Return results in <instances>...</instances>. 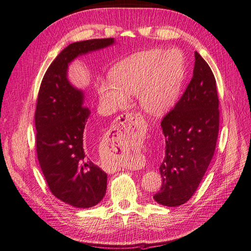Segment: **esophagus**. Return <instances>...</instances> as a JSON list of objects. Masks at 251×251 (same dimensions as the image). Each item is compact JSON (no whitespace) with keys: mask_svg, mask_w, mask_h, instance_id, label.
I'll list each match as a JSON object with an SVG mask.
<instances>
[{"mask_svg":"<svg viewBox=\"0 0 251 251\" xmlns=\"http://www.w3.org/2000/svg\"><path fill=\"white\" fill-rule=\"evenodd\" d=\"M143 121V116L139 112H125V114L121 115L117 121L115 125V130H118L124 133L125 135H130L131 132L135 130V128L139 126ZM119 170L118 166L111 165L107 168L108 172H116Z\"/></svg>","mask_w":251,"mask_h":251,"instance_id":"34e87169","label":"esophagus"}]
</instances>
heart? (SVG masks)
Returning <instances> with one entry per match:
<instances>
[{
	"label": "heart",
	"mask_w": 251,
	"mask_h": 251,
	"mask_svg": "<svg viewBox=\"0 0 251 251\" xmlns=\"http://www.w3.org/2000/svg\"><path fill=\"white\" fill-rule=\"evenodd\" d=\"M185 76V61L178 50L152 49L118 62L110 80L102 79L98 93L103 106L116 110L128 102L126 95H137L142 107L161 114L176 102Z\"/></svg>",
	"instance_id": "b5f03b06"
}]
</instances>
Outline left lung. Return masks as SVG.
Wrapping results in <instances>:
<instances>
[{
  "mask_svg": "<svg viewBox=\"0 0 251 251\" xmlns=\"http://www.w3.org/2000/svg\"><path fill=\"white\" fill-rule=\"evenodd\" d=\"M219 116L215 76L195 52L191 81L160 122L166 150L159 166L163 183L153 197L157 203L178 206L194 195L214 156Z\"/></svg>",
  "mask_w": 251,
  "mask_h": 251,
  "instance_id": "obj_1",
  "label": "left lung"
}]
</instances>
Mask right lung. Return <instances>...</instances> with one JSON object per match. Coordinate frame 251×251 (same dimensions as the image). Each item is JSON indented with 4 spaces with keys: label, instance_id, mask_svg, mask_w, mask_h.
<instances>
[{
    "label": "right lung",
    "instance_id": "right-lung-1",
    "mask_svg": "<svg viewBox=\"0 0 251 251\" xmlns=\"http://www.w3.org/2000/svg\"><path fill=\"white\" fill-rule=\"evenodd\" d=\"M114 43V38H100L69 45L48 68L37 96L34 119L40 169L53 195L75 207L99 203L106 193L107 174L88 157L83 136L91 111L83 105V94L68 81V64Z\"/></svg>",
    "mask_w": 251,
    "mask_h": 251
}]
</instances>
